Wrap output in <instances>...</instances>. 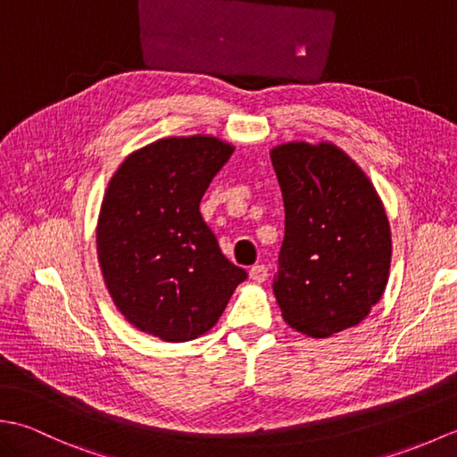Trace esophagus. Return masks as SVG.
Returning a JSON list of instances; mask_svg holds the SVG:
<instances>
[{"label":"esophagus","instance_id":"34e87169","mask_svg":"<svg viewBox=\"0 0 457 457\" xmlns=\"http://www.w3.org/2000/svg\"><path fill=\"white\" fill-rule=\"evenodd\" d=\"M249 277L255 280V283H265L269 277V269L265 265H253L249 269Z\"/></svg>","mask_w":457,"mask_h":457}]
</instances>
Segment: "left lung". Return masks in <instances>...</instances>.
<instances>
[{
	"label": "left lung",
	"instance_id": "1",
	"mask_svg": "<svg viewBox=\"0 0 457 457\" xmlns=\"http://www.w3.org/2000/svg\"><path fill=\"white\" fill-rule=\"evenodd\" d=\"M285 202L273 293L285 322L329 337L363 322L391 269V226L361 167L329 141L270 149Z\"/></svg>",
	"mask_w": 457,
	"mask_h": 457
}]
</instances>
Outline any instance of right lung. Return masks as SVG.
Here are the masks:
<instances>
[{
    "instance_id": "1",
    "label": "right lung",
    "mask_w": 457,
    "mask_h": 457,
    "mask_svg": "<svg viewBox=\"0 0 457 457\" xmlns=\"http://www.w3.org/2000/svg\"><path fill=\"white\" fill-rule=\"evenodd\" d=\"M234 151L212 135L164 137L128 154L105 188L96 228L104 283L123 318L162 342L206 334L247 278L200 213Z\"/></svg>"
}]
</instances>
